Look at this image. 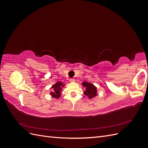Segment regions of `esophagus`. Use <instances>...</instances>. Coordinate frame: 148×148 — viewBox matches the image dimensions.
<instances>
[{"mask_svg":"<svg viewBox=\"0 0 148 148\" xmlns=\"http://www.w3.org/2000/svg\"><path fill=\"white\" fill-rule=\"evenodd\" d=\"M75 81V79L74 78H70V82H74Z\"/></svg>","mask_w":148,"mask_h":148,"instance_id":"1","label":"esophagus"}]
</instances>
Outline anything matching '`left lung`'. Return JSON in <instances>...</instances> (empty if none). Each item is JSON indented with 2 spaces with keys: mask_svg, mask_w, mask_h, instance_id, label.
Returning a JSON list of instances; mask_svg holds the SVG:
<instances>
[{
  "mask_svg": "<svg viewBox=\"0 0 148 148\" xmlns=\"http://www.w3.org/2000/svg\"><path fill=\"white\" fill-rule=\"evenodd\" d=\"M82 85L85 89L84 94L86 95L89 99H91V98L97 96V88L92 84L84 82L82 83Z\"/></svg>",
  "mask_w": 148,
  "mask_h": 148,
  "instance_id": "1",
  "label": "left lung"
}]
</instances>
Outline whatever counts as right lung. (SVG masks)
I'll list each match as a JSON object with an SVG mask.
<instances>
[{"instance_id":"obj_1","label":"right lung","mask_w":148,"mask_h":148,"mask_svg":"<svg viewBox=\"0 0 148 148\" xmlns=\"http://www.w3.org/2000/svg\"><path fill=\"white\" fill-rule=\"evenodd\" d=\"M65 86V84H63L60 82H58L55 84H53L52 86V88L53 89V92H51V95L54 98H59L60 97V94L62 91V88H63Z\"/></svg>"}]
</instances>
